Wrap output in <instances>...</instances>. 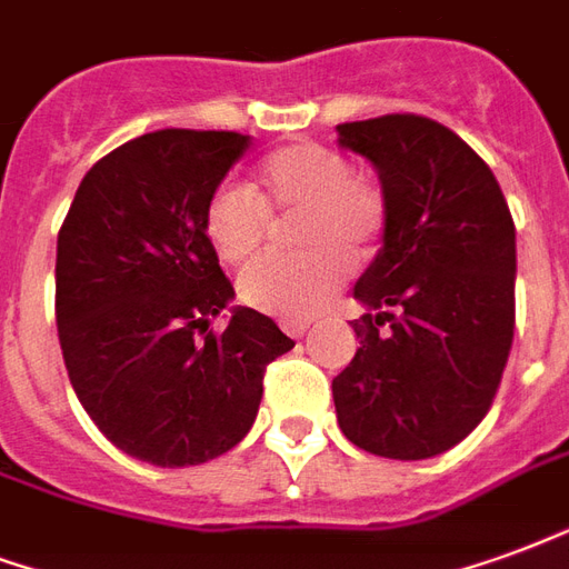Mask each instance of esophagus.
<instances>
[{
  "instance_id": "obj_1",
  "label": "esophagus",
  "mask_w": 569,
  "mask_h": 569,
  "mask_svg": "<svg viewBox=\"0 0 569 569\" xmlns=\"http://www.w3.org/2000/svg\"><path fill=\"white\" fill-rule=\"evenodd\" d=\"M280 328H283L289 338H301L307 328H310V319H283Z\"/></svg>"
}]
</instances>
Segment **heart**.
<instances>
[{"mask_svg":"<svg viewBox=\"0 0 569 569\" xmlns=\"http://www.w3.org/2000/svg\"><path fill=\"white\" fill-rule=\"evenodd\" d=\"M292 220L296 252H271L247 264L238 296L247 307L280 319L317 313L352 271L370 259L389 222L382 189L356 174L349 159L317 141H296L262 159L252 192L222 183L204 204V238L217 259L241 264L268 234V217Z\"/></svg>","mask_w":569,"mask_h":569,"instance_id":"b5f03b06","label":"heart"}]
</instances>
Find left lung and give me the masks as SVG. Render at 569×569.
Returning a JSON list of instances; mask_svg holds the SVG:
<instances>
[{
	"mask_svg": "<svg viewBox=\"0 0 569 569\" xmlns=\"http://www.w3.org/2000/svg\"><path fill=\"white\" fill-rule=\"evenodd\" d=\"M373 162L389 222L359 277V349L331 380L340 431L382 458L461 443L488 413L516 328V226L491 168L419 113L340 123Z\"/></svg>",
	"mask_w": 569,
	"mask_h": 569,
	"instance_id": "left-lung-1",
	"label": "left lung"
}]
</instances>
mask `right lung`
<instances>
[{
    "instance_id": "1",
    "label": "right lung",
    "mask_w": 569,
    "mask_h": 569,
    "mask_svg": "<svg viewBox=\"0 0 569 569\" xmlns=\"http://www.w3.org/2000/svg\"><path fill=\"white\" fill-rule=\"evenodd\" d=\"M250 134L159 129L87 171L57 238V331L71 389L108 440L156 467L204 465L247 437L264 368L296 347L234 307L204 204Z\"/></svg>"
}]
</instances>
